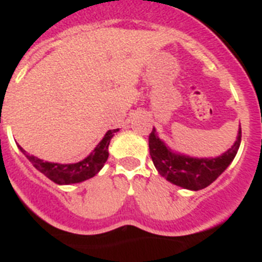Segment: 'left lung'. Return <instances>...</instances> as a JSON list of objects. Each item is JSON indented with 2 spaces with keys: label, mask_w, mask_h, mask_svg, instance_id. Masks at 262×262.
<instances>
[{
  "label": "left lung",
  "mask_w": 262,
  "mask_h": 262,
  "mask_svg": "<svg viewBox=\"0 0 262 262\" xmlns=\"http://www.w3.org/2000/svg\"><path fill=\"white\" fill-rule=\"evenodd\" d=\"M240 142L241 128H238L236 141L222 156L198 158L172 150L158 137L154 128L149 136L150 156L159 174L172 185L191 191L206 188L215 182L231 165L237 154Z\"/></svg>",
  "instance_id": "obj_1"
}]
</instances>
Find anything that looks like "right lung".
Masks as SVG:
<instances>
[{
    "label": "right lung",
    "mask_w": 262,
    "mask_h": 262,
    "mask_svg": "<svg viewBox=\"0 0 262 262\" xmlns=\"http://www.w3.org/2000/svg\"><path fill=\"white\" fill-rule=\"evenodd\" d=\"M116 132H118V129L106 132L103 140L97 144L93 151H91L90 156L76 163L47 162V161L39 159L38 157L26 153V150L22 149L19 145L18 147L26 156V158L33 163L36 170H39L42 174L46 175L47 178L55 182L56 185H72V183H80V182L93 178L100 170L103 169L104 163L106 162L109 156L108 146Z\"/></svg>",
    "instance_id": "obj_1"
}]
</instances>
